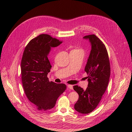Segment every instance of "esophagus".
<instances>
[{"instance_id": "1", "label": "esophagus", "mask_w": 132, "mask_h": 132, "mask_svg": "<svg viewBox=\"0 0 132 132\" xmlns=\"http://www.w3.org/2000/svg\"><path fill=\"white\" fill-rule=\"evenodd\" d=\"M67 87H68V88L69 89H71V90H72V89H73V86H72V85H67Z\"/></svg>"}]
</instances>
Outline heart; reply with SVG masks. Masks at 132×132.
<instances>
[{
	"mask_svg": "<svg viewBox=\"0 0 132 132\" xmlns=\"http://www.w3.org/2000/svg\"><path fill=\"white\" fill-rule=\"evenodd\" d=\"M79 50V51H82V50H80V49H77V50Z\"/></svg>",
	"mask_w": 132,
	"mask_h": 132,
	"instance_id": "obj_1",
	"label": "heart"
}]
</instances>
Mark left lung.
Returning a JSON list of instances; mask_svg holds the SVG:
<instances>
[{
    "label": "left lung",
    "mask_w": 132,
    "mask_h": 132,
    "mask_svg": "<svg viewBox=\"0 0 132 132\" xmlns=\"http://www.w3.org/2000/svg\"><path fill=\"white\" fill-rule=\"evenodd\" d=\"M88 40L91 50L85 71L88 75V87L84 90L77 85L73 88L79 95L74 108L82 114H88L99 103L108 86L110 76V64L106 48L95 34L84 36Z\"/></svg>",
    "instance_id": "obj_1"
}]
</instances>
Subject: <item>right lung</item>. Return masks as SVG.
<instances>
[{"mask_svg":"<svg viewBox=\"0 0 132 132\" xmlns=\"http://www.w3.org/2000/svg\"><path fill=\"white\" fill-rule=\"evenodd\" d=\"M62 43L48 34H42L31 40L23 52L21 63L22 86L28 99L39 110L53 108L66 89V85L50 82L47 77L52 68L48 54L52 47Z\"/></svg>","mask_w":132,"mask_h":132,"instance_id":"add662e5","label":"right lung"}]
</instances>
